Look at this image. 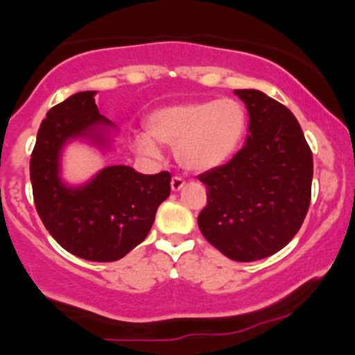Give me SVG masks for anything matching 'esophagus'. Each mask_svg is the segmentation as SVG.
I'll list each match as a JSON object with an SVG mask.
<instances>
[{
  "label": "esophagus",
  "mask_w": 355,
  "mask_h": 355,
  "mask_svg": "<svg viewBox=\"0 0 355 355\" xmlns=\"http://www.w3.org/2000/svg\"><path fill=\"white\" fill-rule=\"evenodd\" d=\"M184 185H185V178H182L180 175H175V177L171 178V191L173 192H178Z\"/></svg>",
  "instance_id": "34e87169"
}]
</instances>
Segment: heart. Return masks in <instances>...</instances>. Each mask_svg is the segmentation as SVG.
<instances>
[{
  "label": "heart",
  "mask_w": 355,
  "mask_h": 355,
  "mask_svg": "<svg viewBox=\"0 0 355 355\" xmlns=\"http://www.w3.org/2000/svg\"><path fill=\"white\" fill-rule=\"evenodd\" d=\"M245 106L232 98L191 101L157 108L148 116V134L135 137V151L156 159L159 145L175 146L177 161L192 171H206L230 159L247 132Z\"/></svg>",
  "instance_id": "1"
}]
</instances>
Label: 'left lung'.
Masks as SVG:
<instances>
[{
	"label": "left lung",
	"instance_id": "left-lung-1",
	"mask_svg": "<svg viewBox=\"0 0 355 355\" xmlns=\"http://www.w3.org/2000/svg\"><path fill=\"white\" fill-rule=\"evenodd\" d=\"M235 94L249 110V139L227 164L199 177L207 204L200 234L241 263L284 249L302 227L311 202L313 153L292 111L254 89Z\"/></svg>",
	"mask_w": 355,
	"mask_h": 355
}]
</instances>
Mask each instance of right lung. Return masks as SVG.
I'll return each instance as SVG.
<instances>
[{
  "instance_id": "1",
  "label": "right lung",
  "mask_w": 355,
  "mask_h": 355,
  "mask_svg": "<svg viewBox=\"0 0 355 355\" xmlns=\"http://www.w3.org/2000/svg\"><path fill=\"white\" fill-rule=\"evenodd\" d=\"M94 94L77 92L46 113L31 155V182L35 209L51 237L73 256L111 263L148 237L157 206L170 196L171 175H142L116 164L85 187L67 189L60 182L65 141L110 123L99 114Z\"/></svg>"
}]
</instances>
